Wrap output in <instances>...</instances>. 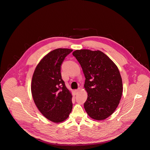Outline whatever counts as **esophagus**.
Instances as JSON below:
<instances>
[{"label":"esophagus","mask_w":150,"mask_h":150,"mask_svg":"<svg viewBox=\"0 0 150 150\" xmlns=\"http://www.w3.org/2000/svg\"><path fill=\"white\" fill-rule=\"evenodd\" d=\"M80 90H81V88H78L77 90H75V92L76 94H78V93L80 91Z\"/></svg>","instance_id":"esophagus-1"}]
</instances>
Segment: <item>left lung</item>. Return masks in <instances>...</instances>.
I'll list each match as a JSON object with an SVG mask.
<instances>
[{"instance_id": "left-lung-1", "label": "left lung", "mask_w": 150, "mask_h": 150, "mask_svg": "<svg viewBox=\"0 0 150 150\" xmlns=\"http://www.w3.org/2000/svg\"><path fill=\"white\" fill-rule=\"evenodd\" d=\"M81 65L88 97L83 106L93 119L104 120L116 109L122 97V78L115 63L103 52L88 49L72 53Z\"/></svg>"}]
</instances>
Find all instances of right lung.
Listing matches in <instances>:
<instances>
[{
  "label": "right lung",
  "instance_id": "1",
  "mask_svg": "<svg viewBox=\"0 0 150 150\" xmlns=\"http://www.w3.org/2000/svg\"><path fill=\"white\" fill-rule=\"evenodd\" d=\"M72 52L59 48L49 52L38 63L32 78L35 104L42 115L54 123L65 120L72 109V96L60 73L62 62Z\"/></svg>",
  "mask_w": 150,
  "mask_h": 150
}]
</instances>
